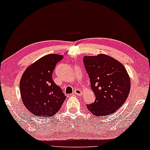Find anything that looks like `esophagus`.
I'll use <instances>...</instances> for the list:
<instances>
[{
    "mask_svg": "<svg viewBox=\"0 0 150 150\" xmlns=\"http://www.w3.org/2000/svg\"><path fill=\"white\" fill-rule=\"evenodd\" d=\"M74 94L77 95V96H80V95L82 94V91L80 90V89H75L74 91Z\"/></svg>",
    "mask_w": 150,
    "mask_h": 150,
    "instance_id": "1",
    "label": "esophagus"
}]
</instances>
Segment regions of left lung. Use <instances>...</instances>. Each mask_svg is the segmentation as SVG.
Here are the masks:
<instances>
[{
	"label": "left lung",
	"mask_w": 150,
	"mask_h": 150,
	"mask_svg": "<svg viewBox=\"0 0 150 150\" xmlns=\"http://www.w3.org/2000/svg\"><path fill=\"white\" fill-rule=\"evenodd\" d=\"M85 69L96 95L87 109L96 116L114 113L126 101L130 91V78L125 66L106 54L84 56Z\"/></svg>",
	"instance_id": "1"
}]
</instances>
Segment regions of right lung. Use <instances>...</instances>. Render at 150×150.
I'll return each mask as SVG.
<instances>
[{
	"label": "right lung",
	"instance_id": "right-lung-1",
	"mask_svg": "<svg viewBox=\"0 0 150 150\" xmlns=\"http://www.w3.org/2000/svg\"><path fill=\"white\" fill-rule=\"evenodd\" d=\"M63 56L50 54L30 66L23 74L20 92L25 107L33 114L50 117L59 111L66 96L52 80L56 64Z\"/></svg>",
	"mask_w": 150,
	"mask_h": 150
}]
</instances>
